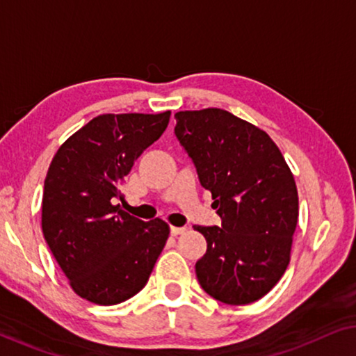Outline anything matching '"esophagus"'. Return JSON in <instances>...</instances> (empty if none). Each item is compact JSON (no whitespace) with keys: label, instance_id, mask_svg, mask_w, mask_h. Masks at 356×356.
I'll return each instance as SVG.
<instances>
[{"label":"esophagus","instance_id":"34e87169","mask_svg":"<svg viewBox=\"0 0 356 356\" xmlns=\"http://www.w3.org/2000/svg\"><path fill=\"white\" fill-rule=\"evenodd\" d=\"M184 232H186V227H170V235L172 236H178Z\"/></svg>","mask_w":356,"mask_h":356}]
</instances>
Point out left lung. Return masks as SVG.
Listing matches in <instances>:
<instances>
[{
	"label": "left lung",
	"instance_id": "8db88e82",
	"mask_svg": "<svg viewBox=\"0 0 356 356\" xmlns=\"http://www.w3.org/2000/svg\"><path fill=\"white\" fill-rule=\"evenodd\" d=\"M175 118V134L222 218V227L194 225L207 241L196 262L199 284L222 303H252L290 264L298 222L293 173L266 131L230 111L186 110Z\"/></svg>",
	"mask_w": 356,
	"mask_h": 356
}]
</instances>
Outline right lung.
I'll use <instances>...</instances> for the list:
<instances>
[{"label":"right lung","instance_id":"right-lung-1","mask_svg":"<svg viewBox=\"0 0 356 356\" xmlns=\"http://www.w3.org/2000/svg\"><path fill=\"white\" fill-rule=\"evenodd\" d=\"M157 115H99L70 136L47 172L42 232L76 295L110 306L139 293L170 227L139 220L113 204L133 163L168 126Z\"/></svg>","mask_w":356,"mask_h":356}]
</instances>
